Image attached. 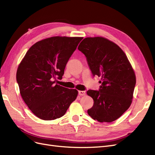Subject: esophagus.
<instances>
[{
    "instance_id": "34e87169",
    "label": "esophagus",
    "mask_w": 155,
    "mask_h": 155,
    "mask_svg": "<svg viewBox=\"0 0 155 155\" xmlns=\"http://www.w3.org/2000/svg\"><path fill=\"white\" fill-rule=\"evenodd\" d=\"M86 94L85 91H79V96H85Z\"/></svg>"
}]
</instances>
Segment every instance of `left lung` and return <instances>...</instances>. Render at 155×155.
Wrapping results in <instances>:
<instances>
[{"label": "left lung", "mask_w": 155, "mask_h": 155, "mask_svg": "<svg viewBox=\"0 0 155 155\" xmlns=\"http://www.w3.org/2000/svg\"><path fill=\"white\" fill-rule=\"evenodd\" d=\"M78 48L86 56L94 76L101 80L99 91L87 92L94 100L88 114L100 122H112L132 103L136 85L134 70L119 46L104 37H87Z\"/></svg>", "instance_id": "8db88e82"}]
</instances>
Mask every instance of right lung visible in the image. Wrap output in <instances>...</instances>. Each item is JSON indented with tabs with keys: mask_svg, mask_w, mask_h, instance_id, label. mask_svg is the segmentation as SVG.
I'll use <instances>...</instances> for the list:
<instances>
[{
	"mask_svg": "<svg viewBox=\"0 0 155 155\" xmlns=\"http://www.w3.org/2000/svg\"><path fill=\"white\" fill-rule=\"evenodd\" d=\"M83 37L55 36L37 42L18 65L16 78L22 98L43 120L63 116L78 91L55 84L62 79L66 64Z\"/></svg>",
	"mask_w": 155,
	"mask_h": 155,
	"instance_id": "obj_1",
	"label": "right lung"
}]
</instances>
